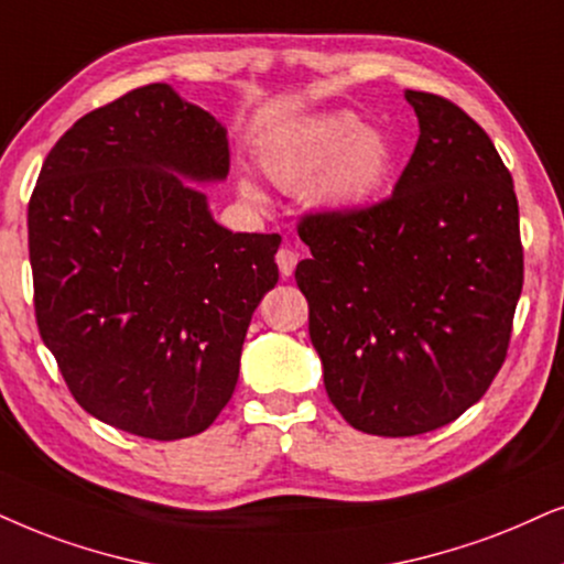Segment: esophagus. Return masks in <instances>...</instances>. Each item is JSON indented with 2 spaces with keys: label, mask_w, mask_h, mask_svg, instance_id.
Masks as SVG:
<instances>
[{
  "label": "esophagus",
  "mask_w": 564,
  "mask_h": 564,
  "mask_svg": "<svg viewBox=\"0 0 564 564\" xmlns=\"http://www.w3.org/2000/svg\"><path fill=\"white\" fill-rule=\"evenodd\" d=\"M275 262H278V270H281V275L289 278V275H294V268H296V262H299V254L294 252V249L281 247V249H278V252H275Z\"/></svg>",
  "instance_id": "esophagus-1"
}]
</instances>
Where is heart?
<instances>
[{
  "mask_svg": "<svg viewBox=\"0 0 564 564\" xmlns=\"http://www.w3.org/2000/svg\"><path fill=\"white\" fill-rule=\"evenodd\" d=\"M390 145L377 130L361 127L348 111H325L299 122L262 155L270 180L286 189L310 182V203L327 213H354L380 195L390 174ZM247 197L262 199L252 182Z\"/></svg>",
  "mask_w": 564,
  "mask_h": 564,
  "instance_id": "heart-1",
  "label": "heart"
}]
</instances>
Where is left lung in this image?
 I'll use <instances>...</instances> for the list:
<instances>
[{
  "mask_svg": "<svg viewBox=\"0 0 564 564\" xmlns=\"http://www.w3.org/2000/svg\"><path fill=\"white\" fill-rule=\"evenodd\" d=\"M419 140L393 195L306 213L296 265L325 390L354 430L455 422L508 356L523 289L518 197L495 142L447 98L405 90Z\"/></svg>",
  "mask_w": 564,
  "mask_h": 564,
  "instance_id": "1",
  "label": "left lung"
}]
</instances>
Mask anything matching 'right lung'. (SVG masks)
I'll return each instance as SVG.
<instances>
[{
	"instance_id": "obj_1",
	"label": "right lung",
	"mask_w": 564,
	"mask_h": 564,
	"mask_svg": "<svg viewBox=\"0 0 564 564\" xmlns=\"http://www.w3.org/2000/svg\"><path fill=\"white\" fill-rule=\"evenodd\" d=\"M208 111L153 83L85 113L28 203L39 333L90 416L148 440L205 432L278 283V234L216 224L189 182L229 174Z\"/></svg>"
}]
</instances>
